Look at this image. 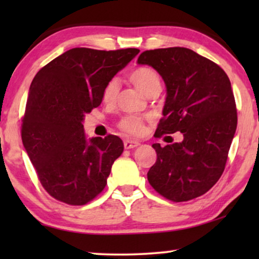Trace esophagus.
I'll return each mask as SVG.
<instances>
[{"mask_svg":"<svg viewBox=\"0 0 259 259\" xmlns=\"http://www.w3.org/2000/svg\"><path fill=\"white\" fill-rule=\"evenodd\" d=\"M140 145L139 141H134V140H123V146H125L126 150H131V148L138 147Z\"/></svg>","mask_w":259,"mask_h":259,"instance_id":"1","label":"esophagus"}]
</instances>
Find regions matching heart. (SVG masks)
I'll use <instances>...</instances> for the list:
<instances>
[{"label": "heart", "instance_id": "b5f03b06", "mask_svg": "<svg viewBox=\"0 0 259 259\" xmlns=\"http://www.w3.org/2000/svg\"><path fill=\"white\" fill-rule=\"evenodd\" d=\"M128 79L138 90L143 92L144 94L158 93L160 90L161 81L160 75L154 68L148 66H141L133 69L130 73ZM119 92V82L116 79H112L108 81L102 92V100L106 104H113L118 97ZM120 130L131 136H140L145 130V120L140 116L127 115L122 118L119 122Z\"/></svg>", "mask_w": 259, "mask_h": 259}]
</instances>
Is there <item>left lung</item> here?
<instances>
[{
    "label": "left lung",
    "instance_id": "obj_1",
    "mask_svg": "<svg viewBox=\"0 0 259 259\" xmlns=\"http://www.w3.org/2000/svg\"><path fill=\"white\" fill-rule=\"evenodd\" d=\"M138 63L153 67L166 86L164 118L154 136L183 133L182 143L152 145L157 161L147 173L148 183L177 203L203 196L224 172L236 133L231 82L217 63L189 48L146 51Z\"/></svg>",
    "mask_w": 259,
    "mask_h": 259
}]
</instances>
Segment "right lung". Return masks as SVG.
I'll list each match as a JSON object with an SVG mask.
<instances>
[{
	"label": "right lung",
	"mask_w": 259,
	"mask_h": 259,
	"mask_svg": "<svg viewBox=\"0 0 259 259\" xmlns=\"http://www.w3.org/2000/svg\"><path fill=\"white\" fill-rule=\"evenodd\" d=\"M140 51L73 48L38 70L22 119V143L45 190L69 205L93 200L107 184L122 140L86 138L84 114L100 106L102 92Z\"/></svg>",
	"instance_id": "obj_1"
}]
</instances>
